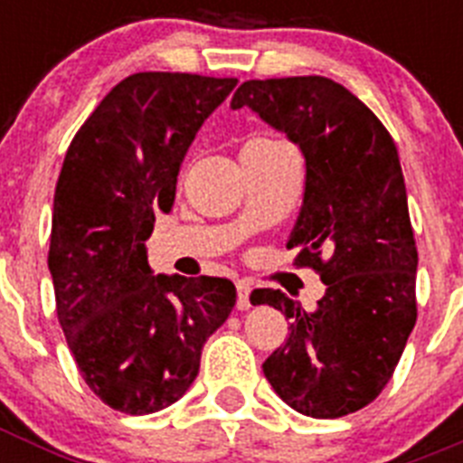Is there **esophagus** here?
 <instances>
[{"instance_id": "1", "label": "esophagus", "mask_w": 463, "mask_h": 463, "mask_svg": "<svg viewBox=\"0 0 463 463\" xmlns=\"http://www.w3.org/2000/svg\"><path fill=\"white\" fill-rule=\"evenodd\" d=\"M250 282L248 280H239L236 282V308L239 310H248L250 308Z\"/></svg>"}]
</instances>
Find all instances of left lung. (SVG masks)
Returning a JSON list of instances; mask_svg holds the SVG:
<instances>
[{"label":"left lung","mask_w":463,"mask_h":463,"mask_svg":"<svg viewBox=\"0 0 463 463\" xmlns=\"http://www.w3.org/2000/svg\"><path fill=\"white\" fill-rule=\"evenodd\" d=\"M243 106L304 155V206L288 248L326 285L313 313L280 289L252 292V306L292 317L288 343L261 369L301 415L343 417L390 383L417 320L399 153L373 110L325 76L245 80L232 97V109Z\"/></svg>","instance_id":"left-lung-1"}]
</instances>
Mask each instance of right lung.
<instances>
[{"instance_id": "1", "label": "right lung", "mask_w": 463, "mask_h": 463, "mask_svg": "<svg viewBox=\"0 0 463 463\" xmlns=\"http://www.w3.org/2000/svg\"><path fill=\"white\" fill-rule=\"evenodd\" d=\"M236 83L134 73L64 155L48 252L57 320L90 390L127 415L157 412L190 390L203 343L236 304L224 278L155 276L146 248L155 218L174 208L190 143Z\"/></svg>"}]
</instances>
